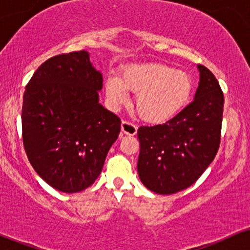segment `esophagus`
<instances>
[{"label": "esophagus", "instance_id": "34e87169", "mask_svg": "<svg viewBox=\"0 0 250 250\" xmlns=\"http://www.w3.org/2000/svg\"><path fill=\"white\" fill-rule=\"evenodd\" d=\"M121 130H122V133H125L127 135H135L137 133L136 125H135L134 123L125 121V120H123L121 123Z\"/></svg>", "mask_w": 250, "mask_h": 250}]
</instances>
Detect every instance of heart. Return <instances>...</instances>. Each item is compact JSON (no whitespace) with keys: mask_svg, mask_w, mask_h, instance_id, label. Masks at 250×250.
<instances>
[{"mask_svg":"<svg viewBox=\"0 0 250 250\" xmlns=\"http://www.w3.org/2000/svg\"><path fill=\"white\" fill-rule=\"evenodd\" d=\"M193 82L186 71L161 63L130 67L122 79L111 77L105 94L114 107L127 102L128 93L136 94L135 109L141 119L150 123L170 120L187 104Z\"/></svg>","mask_w":250,"mask_h":250,"instance_id":"b5f03b06","label":"heart"}]
</instances>
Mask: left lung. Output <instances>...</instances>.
Instances as JSON below:
<instances>
[{"label":"left lung","instance_id":"8db88e82","mask_svg":"<svg viewBox=\"0 0 250 250\" xmlns=\"http://www.w3.org/2000/svg\"><path fill=\"white\" fill-rule=\"evenodd\" d=\"M199 70L193 102L166 123L137 130V171L154 193L169 195L190 187L219 150L225 99L214 74L202 64Z\"/></svg>","mask_w":250,"mask_h":250}]
</instances>
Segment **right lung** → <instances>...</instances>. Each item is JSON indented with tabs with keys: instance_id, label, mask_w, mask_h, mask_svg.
<instances>
[{
	"instance_id": "right-lung-1",
	"label": "right lung",
	"mask_w": 250,
	"mask_h": 250,
	"mask_svg": "<svg viewBox=\"0 0 250 250\" xmlns=\"http://www.w3.org/2000/svg\"><path fill=\"white\" fill-rule=\"evenodd\" d=\"M102 75L84 50L43 62L25 85L22 139L30 165L48 185L77 193L101 174L121 120L99 103Z\"/></svg>"
}]
</instances>
